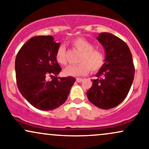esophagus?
Returning a JSON list of instances; mask_svg holds the SVG:
<instances>
[{"label": "esophagus", "mask_w": 149, "mask_h": 149, "mask_svg": "<svg viewBox=\"0 0 149 149\" xmlns=\"http://www.w3.org/2000/svg\"><path fill=\"white\" fill-rule=\"evenodd\" d=\"M82 81H83V78H76V82H78V83H81Z\"/></svg>", "instance_id": "34e87169"}]
</instances>
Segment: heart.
Instances as JSON below:
<instances>
[{
	"label": "heart",
	"mask_w": 149,
	"mask_h": 149,
	"mask_svg": "<svg viewBox=\"0 0 149 149\" xmlns=\"http://www.w3.org/2000/svg\"><path fill=\"white\" fill-rule=\"evenodd\" d=\"M71 45L79 50L80 54L79 64L69 65L63 71L65 76L79 77L88 74L90 69L92 71L100 70L104 62V53L98 49L95 48V45L91 42L83 37H78L71 41ZM56 60L59 64H66V47L60 45L58 47L55 54Z\"/></svg>",
	"instance_id": "1"
}]
</instances>
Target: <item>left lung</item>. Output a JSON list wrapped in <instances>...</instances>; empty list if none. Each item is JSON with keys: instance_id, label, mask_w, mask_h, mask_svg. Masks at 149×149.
<instances>
[{"instance_id": "obj_1", "label": "left lung", "mask_w": 149, "mask_h": 149, "mask_svg": "<svg viewBox=\"0 0 149 149\" xmlns=\"http://www.w3.org/2000/svg\"><path fill=\"white\" fill-rule=\"evenodd\" d=\"M105 50L104 63L87 92L89 101L102 109L117 107L127 97L134 77L132 56L127 44L109 33L97 38Z\"/></svg>"}]
</instances>
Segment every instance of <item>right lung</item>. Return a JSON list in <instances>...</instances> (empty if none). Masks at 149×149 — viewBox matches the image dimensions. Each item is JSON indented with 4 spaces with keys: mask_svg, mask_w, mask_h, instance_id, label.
I'll list each match as a JSON object with an SVG mask.
<instances>
[{
    "mask_svg": "<svg viewBox=\"0 0 149 149\" xmlns=\"http://www.w3.org/2000/svg\"><path fill=\"white\" fill-rule=\"evenodd\" d=\"M59 45L51 36H38L29 39L17 54L15 73L19 90L40 110L60 107L67 100L76 81L71 76L57 77L61 70L55 57ZM47 76L53 79L47 81Z\"/></svg>",
    "mask_w": 149,
    "mask_h": 149,
    "instance_id": "add662e5",
    "label": "right lung"
}]
</instances>
